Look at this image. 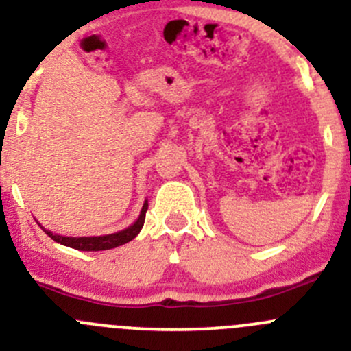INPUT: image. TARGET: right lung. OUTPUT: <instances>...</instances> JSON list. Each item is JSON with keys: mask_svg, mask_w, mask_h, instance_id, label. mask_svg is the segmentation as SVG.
Returning <instances> with one entry per match:
<instances>
[{"mask_svg": "<svg viewBox=\"0 0 351 351\" xmlns=\"http://www.w3.org/2000/svg\"><path fill=\"white\" fill-rule=\"evenodd\" d=\"M146 210H147V200L144 202L143 210H141L139 217L134 222L132 226H129L127 229L119 232H113V234H105V236H91V238H67V236H59L54 232L44 229V232L47 236H51V239H54L56 243H61L64 246L74 247V250L80 251H104V250H112V247L122 246V244L132 241L137 234L141 232L144 226V219H146Z\"/></svg>", "mask_w": 351, "mask_h": 351, "instance_id": "add662e5", "label": "right lung"}]
</instances>
